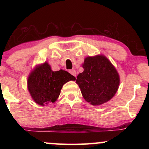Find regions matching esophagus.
<instances>
[{"label": "esophagus", "instance_id": "esophagus-1", "mask_svg": "<svg viewBox=\"0 0 149 149\" xmlns=\"http://www.w3.org/2000/svg\"><path fill=\"white\" fill-rule=\"evenodd\" d=\"M69 73H71V75H72V76H75L76 77V71H75L74 69H72V70H70L69 71Z\"/></svg>", "mask_w": 149, "mask_h": 149}]
</instances>
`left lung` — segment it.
<instances>
[{
	"label": "left lung",
	"mask_w": 149,
	"mask_h": 149,
	"mask_svg": "<svg viewBox=\"0 0 149 149\" xmlns=\"http://www.w3.org/2000/svg\"><path fill=\"white\" fill-rule=\"evenodd\" d=\"M83 72L77 76L76 83L87 102L100 106L111 100L120 85V76L116 67L104 54L85 58Z\"/></svg>",
	"instance_id": "8db88e82"
}]
</instances>
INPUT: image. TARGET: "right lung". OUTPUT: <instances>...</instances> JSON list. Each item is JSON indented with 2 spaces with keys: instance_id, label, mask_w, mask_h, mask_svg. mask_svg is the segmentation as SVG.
<instances>
[{
  "instance_id": "1",
  "label": "right lung",
  "mask_w": 149,
  "mask_h": 149,
  "mask_svg": "<svg viewBox=\"0 0 149 149\" xmlns=\"http://www.w3.org/2000/svg\"><path fill=\"white\" fill-rule=\"evenodd\" d=\"M76 78L60 69L53 71L47 61L38 64L31 70L27 79V88L34 102L40 106L54 103L63 85Z\"/></svg>"
}]
</instances>
